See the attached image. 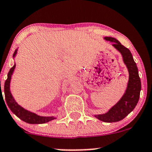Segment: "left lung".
<instances>
[{"instance_id":"1","label":"left lung","mask_w":152,"mask_h":152,"mask_svg":"<svg viewBox=\"0 0 152 152\" xmlns=\"http://www.w3.org/2000/svg\"><path fill=\"white\" fill-rule=\"evenodd\" d=\"M104 39L113 42V46L121 54L124 63L129 72V81L127 82L126 89L120 100L107 113L94 115L102 121L113 123L121 121L134 110L140 98L141 82L139 77L138 69L130 50L115 38L105 37Z\"/></svg>"}]
</instances>
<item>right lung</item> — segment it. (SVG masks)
Listing matches in <instances>:
<instances>
[{"mask_svg":"<svg viewBox=\"0 0 152 152\" xmlns=\"http://www.w3.org/2000/svg\"><path fill=\"white\" fill-rule=\"evenodd\" d=\"M18 53V49L15 50L13 54V59H15V56ZM16 64H14L13 67L10 69L9 71L8 75H7V79L6 80L5 84H4V94H5V99L7 102V105L9 108L10 109L11 111L14 113L16 116H18L20 119H21L23 121L26 122L28 124H45L48 122L53 121L56 119V118L54 116H40L38 115L37 114L32 112L28 111L26 110L20 105L18 104V102L14 99L13 96L12 94V92L10 90V83L11 79H12V76L13 74V72L15 70ZM1 94H2V92L1 90ZM3 96V95H2ZM5 103V102H4Z\"/></svg>","mask_w":152,"mask_h":152,"instance_id":"obj_1","label":"right lung"}]
</instances>
